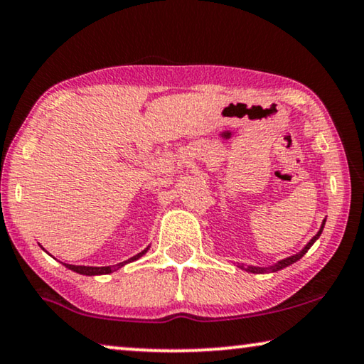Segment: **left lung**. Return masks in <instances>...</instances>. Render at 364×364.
Returning <instances> with one entry per match:
<instances>
[{"label":"left lung","instance_id":"8db88e82","mask_svg":"<svg viewBox=\"0 0 364 364\" xmlns=\"http://www.w3.org/2000/svg\"><path fill=\"white\" fill-rule=\"evenodd\" d=\"M325 221H326V220H323V221H322V226H320V230L317 231V235H315L314 238L310 240L309 243L302 247V250H300L299 252H296V255H292V256H289V257H284V259L277 261L276 264H272V266H269V267H259V266H246V264H240L238 267H240V269L247 271V272H252V274H267V272H276V271H281V269H284V267H287V266L294 264V262H297V261L300 259V257H302V256L305 255V252H307V251L310 250V247H312V245L315 243V241H317V240L320 238V235H322V231H323Z\"/></svg>","mask_w":364,"mask_h":364}]
</instances>
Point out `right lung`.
Segmentation results:
<instances>
[{
	"instance_id": "add662e5",
	"label": "right lung",
	"mask_w": 364,
	"mask_h": 364,
	"mask_svg": "<svg viewBox=\"0 0 364 364\" xmlns=\"http://www.w3.org/2000/svg\"><path fill=\"white\" fill-rule=\"evenodd\" d=\"M147 250H149V246H147L144 251L138 252V255H136V256L129 257V259H126V261H123V262H118V264H114V266H102V267H95V266H73V264H65V262H64V266L67 267V269H70V271H73V272L82 274V276H103V274H112V272H114V271L121 269V267H123L124 264H128V262H133V261H136V259H139L141 256L146 255Z\"/></svg>"
}]
</instances>
